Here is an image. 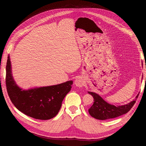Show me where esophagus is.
Listing matches in <instances>:
<instances>
[{"label": "esophagus", "instance_id": "obj_1", "mask_svg": "<svg viewBox=\"0 0 146 146\" xmlns=\"http://www.w3.org/2000/svg\"><path fill=\"white\" fill-rule=\"evenodd\" d=\"M75 84L76 86H79V87H82L84 84V80L82 78V77H78L75 81Z\"/></svg>", "mask_w": 146, "mask_h": 146}]
</instances>
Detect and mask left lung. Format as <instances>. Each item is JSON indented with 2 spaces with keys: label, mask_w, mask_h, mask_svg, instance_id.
<instances>
[{
  "label": "left lung",
  "mask_w": 146,
  "mask_h": 146,
  "mask_svg": "<svg viewBox=\"0 0 146 146\" xmlns=\"http://www.w3.org/2000/svg\"><path fill=\"white\" fill-rule=\"evenodd\" d=\"M88 94L92 95L94 98V104L88 109V112L92 117L98 120L113 119L127 113L134 106L136 102L135 100L139 96L138 94L135 100L128 104L116 107L108 104L101 97L94 92H88Z\"/></svg>",
  "instance_id": "obj_1"
}]
</instances>
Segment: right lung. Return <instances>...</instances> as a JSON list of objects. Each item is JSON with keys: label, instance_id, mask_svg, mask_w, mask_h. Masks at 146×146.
Listing matches in <instances>:
<instances>
[{"label": "right lung", "instance_id": "obj_1", "mask_svg": "<svg viewBox=\"0 0 146 146\" xmlns=\"http://www.w3.org/2000/svg\"><path fill=\"white\" fill-rule=\"evenodd\" d=\"M5 84L12 103L26 115L39 120H48L58 114L65 96L71 90L72 81L56 85L22 90L11 74V61L6 64Z\"/></svg>", "mask_w": 146, "mask_h": 146}]
</instances>
